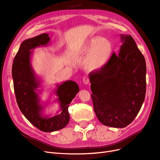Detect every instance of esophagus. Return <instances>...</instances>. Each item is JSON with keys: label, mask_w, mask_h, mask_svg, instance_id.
Listing matches in <instances>:
<instances>
[{"label": "esophagus", "mask_w": 160, "mask_h": 160, "mask_svg": "<svg viewBox=\"0 0 160 160\" xmlns=\"http://www.w3.org/2000/svg\"><path fill=\"white\" fill-rule=\"evenodd\" d=\"M83 83L85 85H88L89 83V77H87V76H84L83 78Z\"/></svg>", "instance_id": "esophagus-1"}]
</instances>
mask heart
Returning <instances> with one entry per match:
<instances>
[{
	"label": "heart",
	"mask_w": 160,
	"mask_h": 160,
	"mask_svg": "<svg viewBox=\"0 0 160 160\" xmlns=\"http://www.w3.org/2000/svg\"><path fill=\"white\" fill-rule=\"evenodd\" d=\"M84 51L88 55L85 62L87 69L98 71L108 63L113 52V45L107 38L94 37L87 42Z\"/></svg>",
	"instance_id": "b5f03b06"
}]
</instances>
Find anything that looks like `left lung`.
Masks as SVG:
<instances>
[{
	"label": "left lung",
	"mask_w": 160,
	"mask_h": 160,
	"mask_svg": "<svg viewBox=\"0 0 160 160\" xmlns=\"http://www.w3.org/2000/svg\"><path fill=\"white\" fill-rule=\"evenodd\" d=\"M119 52L102 69L90 72L97 118L106 126L123 128L138 114L146 92V63L131 35H121Z\"/></svg>",
	"instance_id": "left-lung-1"
}]
</instances>
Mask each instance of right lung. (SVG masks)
I'll list each match as a JSON object with an SVG mask.
<instances>
[{
	"label": "right lung",
	"instance_id": "add662e5",
	"mask_svg": "<svg viewBox=\"0 0 160 160\" xmlns=\"http://www.w3.org/2000/svg\"><path fill=\"white\" fill-rule=\"evenodd\" d=\"M50 41L49 35L41 34L24 41L14 57L12 67L14 90L19 109L25 117L37 129L52 132L67 126L69 122L68 108L79 91L75 81H67L57 85L55 90L59 102L61 113L52 117L42 115V106L36 92L40 86L31 63V51L37 47L45 46Z\"/></svg>",
	"mask_w": 160,
	"mask_h": 160
}]
</instances>
